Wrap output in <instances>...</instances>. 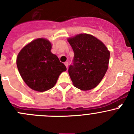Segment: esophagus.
<instances>
[{"label": "esophagus", "instance_id": "34e87169", "mask_svg": "<svg viewBox=\"0 0 134 134\" xmlns=\"http://www.w3.org/2000/svg\"><path fill=\"white\" fill-rule=\"evenodd\" d=\"M64 64H65V65L66 66V67H67H67H68V65H69V63H68V62H65Z\"/></svg>", "mask_w": 134, "mask_h": 134}]
</instances>
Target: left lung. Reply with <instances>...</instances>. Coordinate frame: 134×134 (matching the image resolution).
Masks as SVG:
<instances>
[{
	"mask_svg": "<svg viewBox=\"0 0 134 134\" xmlns=\"http://www.w3.org/2000/svg\"><path fill=\"white\" fill-rule=\"evenodd\" d=\"M73 50V65L68 72L76 88L86 91L96 88L107 71L110 52L101 41L89 34L68 38Z\"/></svg>",
	"mask_w": 134,
	"mask_h": 134,
	"instance_id": "1",
	"label": "left lung"
}]
</instances>
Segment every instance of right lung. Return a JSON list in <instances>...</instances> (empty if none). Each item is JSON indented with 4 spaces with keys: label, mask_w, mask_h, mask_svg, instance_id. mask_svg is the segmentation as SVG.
<instances>
[{
    "label": "right lung",
    "mask_w": 134,
    "mask_h": 134,
    "mask_svg": "<svg viewBox=\"0 0 134 134\" xmlns=\"http://www.w3.org/2000/svg\"><path fill=\"white\" fill-rule=\"evenodd\" d=\"M51 49L50 41L40 38L24 46L18 54V71L25 84L33 90L44 92L51 89L59 75L67 70Z\"/></svg>",
    "instance_id": "obj_1"
}]
</instances>
